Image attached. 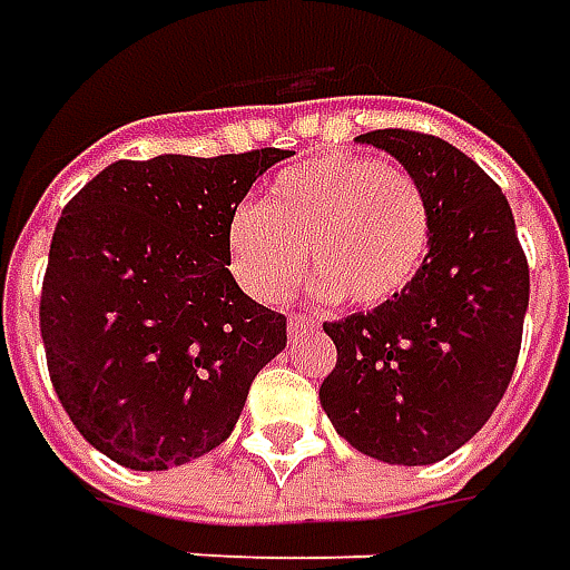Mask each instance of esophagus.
Returning a JSON list of instances; mask_svg holds the SVG:
<instances>
[{"label": "esophagus", "mask_w": 570, "mask_h": 570, "mask_svg": "<svg viewBox=\"0 0 570 570\" xmlns=\"http://www.w3.org/2000/svg\"><path fill=\"white\" fill-rule=\"evenodd\" d=\"M307 330H316V320L307 316V313H294L292 320H288V332H292V335H301V332Z\"/></svg>", "instance_id": "esophagus-1"}]
</instances>
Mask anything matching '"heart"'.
Returning a JSON list of instances; mask_svg holds the SVG:
<instances>
[{
    "instance_id": "heart-1",
    "label": "heart",
    "mask_w": 570,
    "mask_h": 570,
    "mask_svg": "<svg viewBox=\"0 0 570 570\" xmlns=\"http://www.w3.org/2000/svg\"><path fill=\"white\" fill-rule=\"evenodd\" d=\"M430 240L433 209L417 178L342 153L278 171L259 209L240 206L225 232L232 276L259 304L294 292L307 250L313 294L376 307L417 278Z\"/></svg>"
}]
</instances>
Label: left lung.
I'll use <instances>...</instances> for the list:
<instances>
[{
    "mask_svg": "<svg viewBox=\"0 0 570 570\" xmlns=\"http://www.w3.org/2000/svg\"><path fill=\"white\" fill-rule=\"evenodd\" d=\"M433 209L417 278L366 313L323 323L338 361L320 385L335 433L385 464H436L492 417L521 351L530 269L502 187L442 137L383 128Z\"/></svg>",
    "mask_w": 570,
    "mask_h": 570,
    "instance_id": "obj_1",
    "label": "left lung"
}]
</instances>
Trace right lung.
<instances>
[{"label": "right lung", "instance_id": "1", "mask_svg": "<svg viewBox=\"0 0 570 570\" xmlns=\"http://www.w3.org/2000/svg\"><path fill=\"white\" fill-rule=\"evenodd\" d=\"M288 150L118 159L80 187L40 294L49 380L97 452L169 471L232 436L285 316L240 292L225 232Z\"/></svg>", "mask_w": 570, "mask_h": 570}]
</instances>
